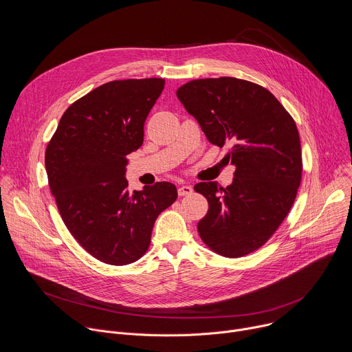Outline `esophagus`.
Returning a JSON list of instances; mask_svg holds the SVG:
<instances>
[{
    "mask_svg": "<svg viewBox=\"0 0 352 352\" xmlns=\"http://www.w3.org/2000/svg\"><path fill=\"white\" fill-rule=\"evenodd\" d=\"M193 192V188L190 185H179L178 186V195L179 196H186Z\"/></svg>",
    "mask_w": 352,
    "mask_h": 352,
    "instance_id": "obj_1",
    "label": "esophagus"
}]
</instances>
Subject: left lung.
<instances>
[{"instance_id": "left-lung-1", "label": "left lung", "mask_w": 352, "mask_h": 352, "mask_svg": "<svg viewBox=\"0 0 352 352\" xmlns=\"http://www.w3.org/2000/svg\"><path fill=\"white\" fill-rule=\"evenodd\" d=\"M177 96L235 166L233 181L199 182L195 190L208 201L197 223L201 241L223 257H241L261 248L289 214L301 182L297 126L264 87L233 77L193 80Z\"/></svg>"}]
</instances>
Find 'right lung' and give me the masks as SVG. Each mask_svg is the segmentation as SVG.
Masks as SVG:
<instances>
[{"label": "right lung", "mask_w": 352, "mask_h": 352, "mask_svg": "<svg viewBox=\"0 0 352 352\" xmlns=\"http://www.w3.org/2000/svg\"><path fill=\"white\" fill-rule=\"evenodd\" d=\"M164 78L116 80L88 92L63 113L45 152L60 217L96 260L127 265L149 248L159 214L178 193L171 182L129 190L127 156L144 144L146 117Z\"/></svg>", "instance_id": "obj_1"}]
</instances>
